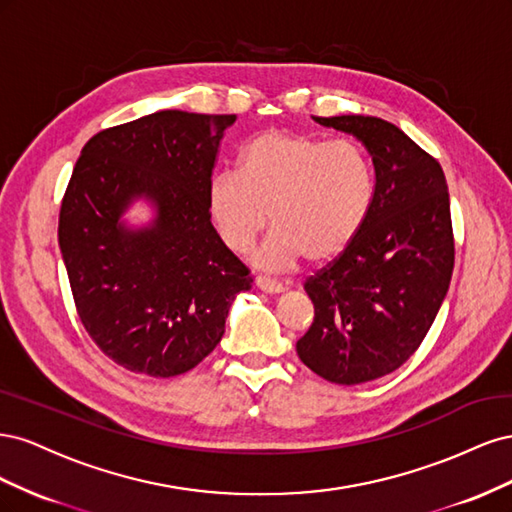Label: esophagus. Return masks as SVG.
I'll return each mask as SVG.
<instances>
[{"instance_id":"obj_1","label":"esophagus","mask_w":512,"mask_h":512,"mask_svg":"<svg viewBox=\"0 0 512 512\" xmlns=\"http://www.w3.org/2000/svg\"><path fill=\"white\" fill-rule=\"evenodd\" d=\"M256 286L262 292H267V294H280V292H284V286L280 282H275V280H271V277H265V275H258L256 277Z\"/></svg>"}]
</instances>
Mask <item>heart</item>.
<instances>
[{"instance_id":"obj_1","label":"heart","mask_w":512,"mask_h":512,"mask_svg":"<svg viewBox=\"0 0 512 512\" xmlns=\"http://www.w3.org/2000/svg\"><path fill=\"white\" fill-rule=\"evenodd\" d=\"M374 168L352 141L265 132L247 143L237 170L207 183V213L230 252L245 254L275 226L254 262L294 267L305 256L327 262L361 235L374 205Z\"/></svg>"}]
</instances>
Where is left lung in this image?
Segmentation results:
<instances>
[{"label":"left lung","instance_id":"obj_1","mask_svg":"<svg viewBox=\"0 0 512 512\" xmlns=\"http://www.w3.org/2000/svg\"><path fill=\"white\" fill-rule=\"evenodd\" d=\"M316 121L361 141L376 173L361 235L305 282L314 322L297 342L314 374L350 386L404 365L436 320L455 265L451 200L438 160L393 123Z\"/></svg>","mask_w":512,"mask_h":512}]
</instances>
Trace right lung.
<instances>
[{"mask_svg": "<svg viewBox=\"0 0 512 512\" xmlns=\"http://www.w3.org/2000/svg\"><path fill=\"white\" fill-rule=\"evenodd\" d=\"M235 115L160 111L98 132L76 160L59 211L76 312L117 365L179 376L220 344L228 309L250 271L218 237L207 183ZM136 199L145 227L122 215Z\"/></svg>", "mask_w": 512, "mask_h": 512, "instance_id": "add662e5", "label": "right lung"}]
</instances>
